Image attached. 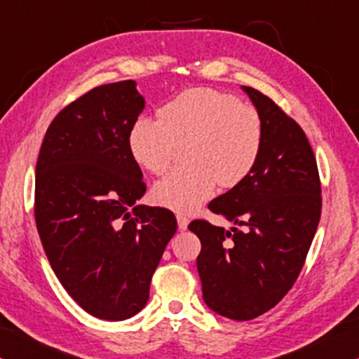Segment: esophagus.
<instances>
[{
  "mask_svg": "<svg viewBox=\"0 0 359 359\" xmlns=\"http://www.w3.org/2000/svg\"><path fill=\"white\" fill-rule=\"evenodd\" d=\"M177 223H179L180 231H184V229H187L189 226V218L184 217V215H177Z\"/></svg>",
  "mask_w": 359,
  "mask_h": 359,
  "instance_id": "obj_1",
  "label": "esophagus"
}]
</instances>
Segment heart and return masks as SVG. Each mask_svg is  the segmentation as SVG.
I'll return each instance as SVG.
<instances>
[{
	"mask_svg": "<svg viewBox=\"0 0 359 359\" xmlns=\"http://www.w3.org/2000/svg\"><path fill=\"white\" fill-rule=\"evenodd\" d=\"M187 165L170 172L152 189V200L172 212L192 213L219 184L240 185L255 169L262 147V124L255 108L212 88L185 90L159 109V119L142 116L130 131L133 159L159 175L184 147Z\"/></svg>",
	"mask_w": 359,
	"mask_h": 359,
	"instance_id": "heart-1",
	"label": "heart"
}]
</instances>
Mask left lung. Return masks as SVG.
Returning a JSON list of instances; mask_svg holds the SVG:
<instances>
[{"label":"left lung","instance_id":"left-lung-1","mask_svg":"<svg viewBox=\"0 0 359 359\" xmlns=\"http://www.w3.org/2000/svg\"><path fill=\"white\" fill-rule=\"evenodd\" d=\"M241 88L261 118V154L251 174L208 208L246 229L205 219L189 224L202 243L197 269L205 304L238 322L266 313L289 292L322 213L317 161L302 128L269 97Z\"/></svg>","mask_w":359,"mask_h":359}]
</instances>
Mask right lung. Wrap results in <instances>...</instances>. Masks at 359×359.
Returning a JSON list of instances; mask_svg holds the SVG:
<instances>
[{
	"label": "right lung",
	"instance_id": "add662e5",
	"mask_svg": "<svg viewBox=\"0 0 359 359\" xmlns=\"http://www.w3.org/2000/svg\"><path fill=\"white\" fill-rule=\"evenodd\" d=\"M146 100L135 80L102 85L50 123L36 164V224L57 279L85 312L118 322L149 299L177 219L146 192L130 131Z\"/></svg>",
	"mask_w": 359,
	"mask_h": 359
}]
</instances>
